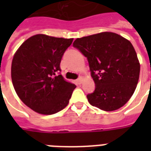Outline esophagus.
Instances as JSON below:
<instances>
[{"instance_id": "1", "label": "esophagus", "mask_w": 151, "mask_h": 151, "mask_svg": "<svg viewBox=\"0 0 151 151\" xmlns=\"http://www.w3.org/2000/svg\"><path fill=\"white\" fill-rule=\"evenodd\" d=\"M82 81H83V78L82 77H80V78H78V80H77V82L80 85V84H81L82 83Z\"/></svg>"}]
</instances>
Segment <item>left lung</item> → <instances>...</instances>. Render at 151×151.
<instances>
[{
  "instance_id": "obj_1",
  "label": "left lung",
  "mask_w": 151,
  "mask_h": 151,
  "mask_svg": "<svg viewBox=\"0 0 151 151\" xmlns=\"http://www.w3.org/2000/svg\"><path fill=\"white\" fill-rule=\"evenodd\" d=\"M88 59L96 88L87 95L93 106L105 111L117 110L133 95L140 65L131 42L111 32L81 38L73 44Z\"/></svg>"
}]
</instances>
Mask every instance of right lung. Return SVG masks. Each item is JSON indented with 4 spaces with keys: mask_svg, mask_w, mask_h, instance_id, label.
<instances>
[{
    "mask_svg": "<svg viewBox=\"0 0 151 151\" xmlns=\"http://www.w3.org/2000/svg\"><path fill=\"white\" fill-rule=\"evenodd\" d=\"M73 40L37 34L24 41L13 57L14 88L20 99L37 113L53 114L69 103L76 85L64 80L60 63Z\"/></svg>",
    "mask_w": 151,
    "mask_h": 151,
    "instance_id": "1",
    "label": "right lung"
}]
</instances>
